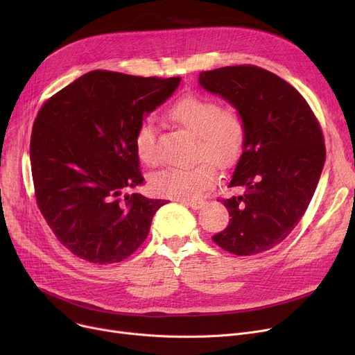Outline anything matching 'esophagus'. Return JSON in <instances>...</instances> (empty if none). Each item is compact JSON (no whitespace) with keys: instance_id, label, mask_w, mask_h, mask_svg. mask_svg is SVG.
<instances>
[{"instance_id":"esophagus-1","label":"esophagus","mask_w":355,"mask_h":355,"mask_svg":"<svg viewBox=\"0 0 355 355\" xmlns=\"http://www.w3.org/2000/svg\"><path fill=\"white\" fill-rule=\"evenodd\" d=\"M181 202L184 204V206L191 207L193 210H198V209H201L204 206V201L202 200H182Z\"/></svg>"}]
</instances>
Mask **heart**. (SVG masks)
Listing matches in <instances>:
<instances>
[{"mask_svg":"<svg viewBox=\"0 0 355 355\" xmlns=\"http://www.w3.org/2000/svg\"><path fill=\"white\" fill-rule=\"evenodd\" d=\"M168 119L196 135L194 159L198 164L185 168H166L153 180L155 193L175 200L197 198L216 178L214 165L232 166L243 149L245 123L233 109H221L220 103L201 96L178 99L166 114ZM135 148L139 159L154 166L159 162L157 128L151 121H142L137 128Z\"/></svg>","mask_w":355,"mask_h":355,"instance_id":"obj_1","label":"heart"}]
</instances>
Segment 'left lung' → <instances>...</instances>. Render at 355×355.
<instances>
[{"mask_svg": "<svg viewBox=\"0 0 355 355\" xmlns=\"http://www.w3.org/2000/svg\"><path fill=\"white\" fill-rule=\"evenodd\" d=\"M198 83L230 102L246 129L229 181L243 193L220 198L230 221L213 241L237 256L266 252L291 234L318 185L325 164L320 122L300 92L262 67L201 71Z\"/></svg>", "mask_w": 355, "mask_h": 355, "instance_id": "1", "label": "left lung"}]
</instances>
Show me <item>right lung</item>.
Masks as SVG:
<instances>
[{
	"label": "right lung",
	"mask_w": 355,
	"mask_h": 355,
	"mask_svg": "<svg viewBox=\"0 0 355 355\" xmlns=\"http://www.w3.org/2000/svg\"><path fill=\"white\" fill-rule=\"evenodd\" d=\"M180 82L92 70L40 107L30 141L35 200L73 254L118 263L144 243L166 200L123 196L144 182L137 128Z\"/></svg>",
	"instance_id": "1"
}]
</instances>
